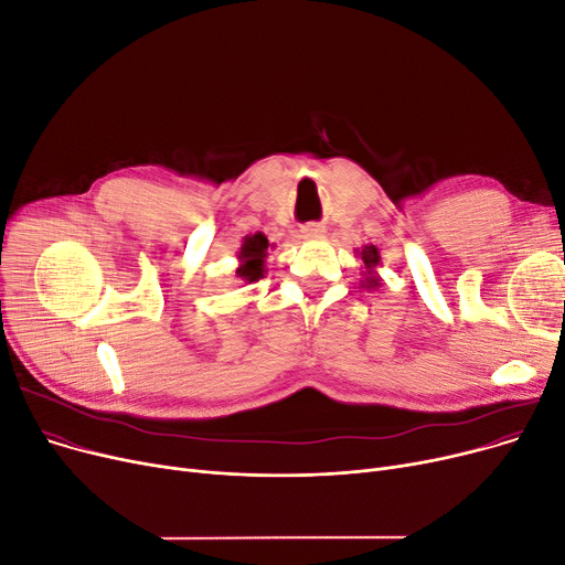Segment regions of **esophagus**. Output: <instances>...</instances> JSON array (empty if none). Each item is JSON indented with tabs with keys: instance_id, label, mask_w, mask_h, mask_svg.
Returning <instances> with one entry per match:
<instances>
[{
	"instance_id": "obj_1",
	"label": "esophagus",
	"mask_w": 565,
	"mask_h": 565,
	"mask_svg": "<svg viewBox=\"0 0 565 565\" xmlns=\"http://www.w3.org/2000/svg\"><path fill=\"white\" fill-rule=\"evenodd\" d=\"M324 232H327L324 225H319V223H308L301 227L303 238H319V236H324Z\"/></svg>"
}]
</instances>
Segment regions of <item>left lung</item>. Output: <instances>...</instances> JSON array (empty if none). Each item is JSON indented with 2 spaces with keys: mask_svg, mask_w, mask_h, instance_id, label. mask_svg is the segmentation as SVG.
I'll return each mask as SVG.
<instances>
[{
  "mask_svg": "<svg viewBox=\"0 0 565 565\" xmlns=\"http://www.w3.org/2000/svg\"><path fill=\"white\" fill-rule=\"evenodd\" d=\"M361 259H363V264H365V268H367V271H365V274H367V278H365L367 285H370V287H377V285H380V278L372 274V268L380 264V253H377V248H374V246H365V248L361 250Z\"/></svg>",
  "mask_w": 565,
  "mask_h": 565,
  "instance_id": "8db88e82",
  "label": "left lung"
}]
</instances>
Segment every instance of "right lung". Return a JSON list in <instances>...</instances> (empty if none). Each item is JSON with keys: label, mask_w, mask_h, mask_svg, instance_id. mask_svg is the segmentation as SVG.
Segmentation results:
<instances>
[{"label": "right lung", "mask_w": 565, "mask_h": 565, "mask_svg": "<svg viewBox=\"0 0 565 565\" xmlns=\"http://www.w3.org/2000/svg\"><path fill=\"white\" fill-rule=\"evenodd\" d=\"M266 250H268V238L262 232L246 236L244 246H241V250H238V262L241 264L236 268V276L241 280H248V282H255V280L264 278Z\"/></svg>", "instance_id": "obj_1"}]
</instances>
